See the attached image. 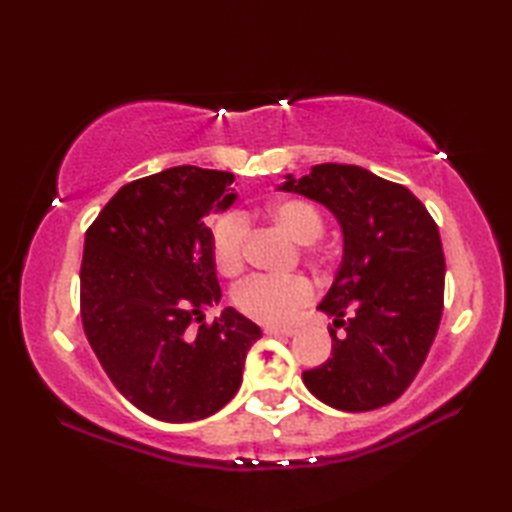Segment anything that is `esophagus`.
I'll return each instance as SVG.
<instances>
[{"label": "esophagus", "instance_id": "34e87169", "mask_svg": "<svg viewBox=\"0 0 512 512\" xmlns=\"http://www.w3.org/2000/svg\"><path fill=\"white\" fill-rule=\"evenodd\" d=\"M264 334H268V336H295L297 332L290 330V328H266Z\"/></svg>", "mask_w": 512, "mask_h": 512}]
</instances>
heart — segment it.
<instances>
[{"instance_id":"heart-1","label":"heart","mask_w":512,"mask_h":512,"mask_svg":"<svg viewBox=\"0 0 512 512\" xmlns=\"http://www.w3.org/2000/svg\"><path fill=\"white\" fill-rule=\"evenodd\" d=\"M270 217L299 244H312L323 233V217L310 202L281 200L270 206ZM248 217L226 211L211 228L215 266L222 275H235L244 264ZM314 299V284L303 275H253L235 288L233 301L248 319L266 325H288Z\"/></svg>"}]
</instances>
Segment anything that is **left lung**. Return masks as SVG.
Masks as SVG:
<instances>
[{"label":"left lung","mask_w":512,"mask_h":512,"mask_svg":"<svg viewBox=\"0 0 512 512\" xmlns=\"http://www.w3.org/2000/svg\"><path fill=\"white\" fill-rule=\"evenodd\" d=\"M286 178L281 189L328 206L345 244L319 306L334 317L332 356L303 372V383L334 409L385 407L420 372L442 319L438 224L407 187L363 167L325 162Z\"/></svg>","instance_id":"1"}]
</instances>
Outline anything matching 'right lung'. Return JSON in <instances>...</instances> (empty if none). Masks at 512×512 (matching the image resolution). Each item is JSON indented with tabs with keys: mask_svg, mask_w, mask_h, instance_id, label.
Instances as JSON below:
<instances>
[{
	"mask_svg": "<svg viewBox=\"0 0 512 512\" xmlns=\"http://www.w3.org/2000/svg\"><path fill=\"white\" fill-rule=\"evenodd\" d=\"M233 180L191 165L134 180L85 233V336L116 389L156 420L191 422L222 409L262 336L233 308L213 323L202 314L222 297L204 217L233 204Z\"/></svg>",
	"mask_w": 512,
	"mask_h": 512,
	"instance_id": "add662e5",
	"label": "right lung"
}]
</instances>
